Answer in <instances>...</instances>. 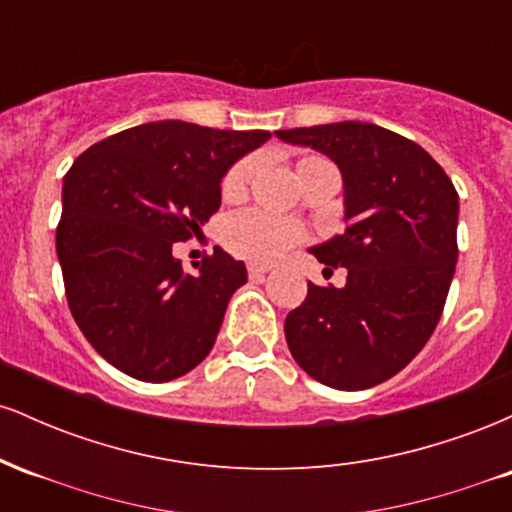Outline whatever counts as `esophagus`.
Wrapping results in <instances>:
<instances>
[{
  "instance_id": "1",
  "label": "esophagus",
  "mask_w": 512,
  "mask_h": 512,
  "mask_svg": "<svg viewBox=\"0 0 512 512\" xmlns=\"http://www.w3.org/2000/svg\"><path fill=\"white\" fill-rule=\"evenodd\" d=\"M269 272H272V269H269L267 264H250V267H248V274H250L252 281H262Z\"/></svg>"
}]
</instances>
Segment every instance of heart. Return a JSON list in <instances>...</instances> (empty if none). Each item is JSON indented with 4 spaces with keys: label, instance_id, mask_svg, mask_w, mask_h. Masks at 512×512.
<instances>
[{
    "label": "heart",
    "instance_id": "obj_1",
    "mask_svg": "<svg viewBox=\"0 0 512 512\" xmlns=\"http://www.w3.org/2000/svg\"><path fill=\"white\" fill-rule=\"evenodd\" d=\"M313 168H332V163L313 154L301 156L296 161L298 178ZM252 170H255V161L252 158H240L238 163H233L221 180L223 197L233 199L243 195L252 178ZM221 238L228 250L245 257V260L272 262L276 257L284 255L286 250L293 248V245L301 243L305 238V231L298 223L289 219H279V216L248 209L228 216L226 223H223Z\"/></svg>",
    "mask_w": 512,
    "mask_h": 512
}]
</instances>
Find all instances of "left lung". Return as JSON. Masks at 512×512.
Listing matches in <instances>:
<instances>
[{"mask_svg":"<svg viewBox=\"0 0 512 512\" xmlns=\"http://www.w3.org/2000/svg\"><path fill=\"white\" fill-rule=\"evenodd\" d=\"M281 142L330 156L344 178L346 231L310 252L346 284L315 286L286 315L291 356L317 383L366 390L424 349L457 262L460 199L411 139L370 122L279 129Z\"/></svg>","mask_w":512,"mask_h":512,"instance_id":"8db88e82","label":"left lung"}]
</instances>
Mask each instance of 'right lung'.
Segmentation results:
<instances>
[{
	"label": "right lung",
	"instance_id": "obj_1",
	"mask_svg": "<svg viewBox=\"0 0 512 512\" xmlns=\"http://www.w3.org/2000/svg\"><path fill=\"white\" fill-rule=\"evenodd\" d=\"M272 137L264 129L161 120L93 144L67 170L57 257L76 325L129 378L168 383L207 358L233 291L248 281L228 252L187 274L175 260L221 207V178Z\"/></svg>",
	"mask_w": 512,
	"mask_h": 512
}]
</instances>
